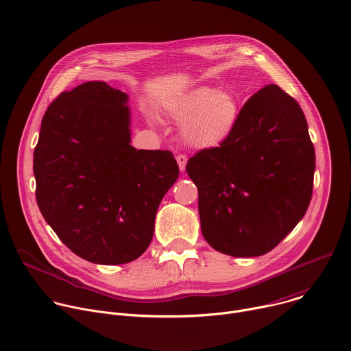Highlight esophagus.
I'll return each instance as SVG.
<instances>
[{"mask_svg":"<svg viewBox=\"0 0 351 351\" xmlns=\"http://www.w3.org/2000/svg\"><path fill=\"white\" fill-rule=\"evenodd\" d=\"M176 161H178V165H179V169H180V172H184V169H186V164H187V157L186 156H178L176 157Z\"/></svg>","mask_w":351,"mask_h":351,"instance_id":"1","label":"esophagus"}]
</instances>
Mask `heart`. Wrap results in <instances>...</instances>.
<instances>
[{
	"label": "heart",
	"mask_w": 351,
	"mask_h": 351,
	"mask_svg": "<svg viewBox=\"0 0 351 351\" xmlns=\"http://www.w3.org/2000/svg\"><path fill=\"white\" fill-rule=\"evenodd\" d=\"M165 111L175 122L183 123L182 136L194 148L221 145L234 132L240 117L234 94L208 86L195 87L175 98Z\"/></svg>",
	"instance_id": "1"
}]
</instances>
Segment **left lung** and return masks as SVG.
Wrapping results in <instances>:
<instances>
[{"label":"left lung","mask_w":351,"mask_h":351,"mask_svg":"<svg viewBox=\"0 0 351 351\" xmlns=\"http://www.w3.org/2000/svg\"><path fill=\"white\" fill-rule=\"evenodd\" d=\"M186 171L207 243L232 257L267 254L311 202L315 152L306 117L294 98L267 84L244 104L232 136L191 157Z\"/></svg>","instance_id":"obj_1"}]
</instances>
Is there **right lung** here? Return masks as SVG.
<instances>
[{
	"instance_id": "right-lung-1",
	"label": "right lung",
	"mask_w": 351,
	"mask_h": 351,
	"mask_svg": "<svg viewBox=\"0 0 351 351\" xmlns=\"http://www.w3.org/2000/svg\"><path fill=\"white\" fill-rule=\"evenodd\" d=\"M129 95L106 82L62 93L33 154L37 206L61 241L93 264L138 258L179 176L173 154L130 145Z\"/></svg>"
}]
</instances>
